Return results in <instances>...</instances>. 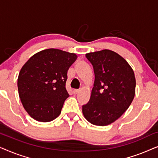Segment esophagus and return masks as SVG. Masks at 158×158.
<instances>
[{"mask_svg": "<svg viewBox=\"0 0 158 158\" xmlns=\"http://www.w3.org/2000/svg\"><path fill=\"white\" fill-rule=\"evenodd\" d=\"M79 92H80V90H73V94H78Z\"/></svg>", "mask_w": 158, "mask_h": 158, "instance_id": "1", "label": "esophagus"}]
</instances>
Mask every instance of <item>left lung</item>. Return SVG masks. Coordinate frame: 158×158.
Listing matches in <instances>:
<instances>
[{
	"instance_id": "obj_1",
	"label": "left lung",
	"mask_w": 158,
	"mask_h": 158,
	"mask_svg": "<svg viewBox=\"0 0 158 158\" xmlns=\"http://www.w3.org/2000/svg\"><path fill=\"white\" fill-rule=\"evenodd\" d=\"M85 57L94 67L95 81L83 114L92 124L106 126L118 119L132 102L135 73L122 56L109 49L88 53Z\"/></svg>"
}]
</instances>
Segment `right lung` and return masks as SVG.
<instances>
[{"mask_svg": "<svg viewBox=\"0 0 158 158\" xmlns=\"http://www.w3.org/2000/svg\"><path fill=\"white\" fill-rule=\"evenodd\" d=\"M76 59L75 53L52 48L36 53L23 64L18 77L19 95L34 119L49 122L59 116L69 97L67 73Z\"/></svg>", "mask_w": 158, "mask_h": 158, "instance_id": "1", "label": "right lung"}]
</instances>
